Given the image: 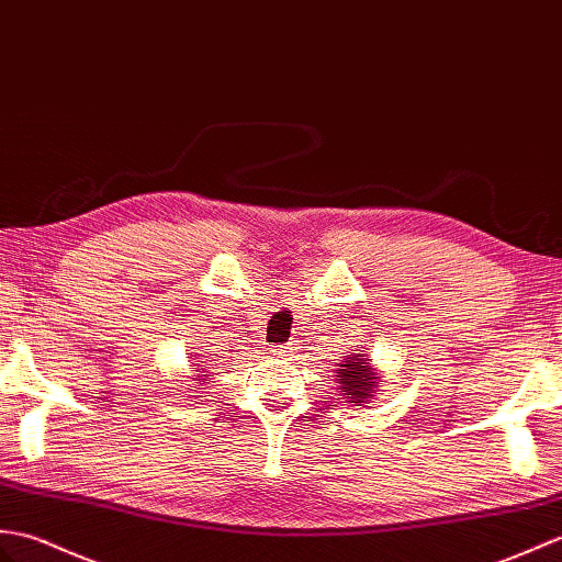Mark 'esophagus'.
Segmentation results:
<instances>
[{
    "instance_id": "34e87169",
    "label": "esophagus",
    "mask_w": 562,
    "mask_h": 562,
    "mask_svg": "<svg viewBox=\"0 0 562 562\" xmlns=\"http://www.w3.org/2000/svg\"><path fill=\"white\" fill-rule=\"evenodd\" d=\"M272 351H276V355H278V357H282V359H292V357H294V347H292V345H286V347H276Z\"/></svg>"
}]
</instances>
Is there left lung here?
I'll list each match as a JSON object with an SVG mask.
<instances>
[{
    "label": "left lung",
    "instance_id": "1",
    "mask_svg": "<svg viewBox=\"0 0 562 562\" xmlns=\"http://www.w3.org/2000/svg\"><path fill=\"white\" fill-rule=\"evenodd\" d=\"M337 373V390L345 397V402L355 404V407H361V404H369L375 400V395H381V383L383 375L371 367V357L361 355V351H355V355H347V359L340 363V369H335Z\"/></svg>",
    "mask_w": 562,
    "mask_h": 562
}]
</instances>
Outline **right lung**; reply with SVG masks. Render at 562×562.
Wrapping results in <instances>:
<instances>
[{"mask_svg": "<svg viewBox=\"0 0 562 562\" xmlns=\"http://www.w3.org/2000/svg\"><path fill=\"white\" fill-rule=\"evenodd\" d=\"M195 381H199V385H191V387H195L193 393H203V385H205V381H207V371L201 369V371H199V378H195ZM191 387H189V390H191ZM193 397H201V395H193Z\"/></svg>", "mask_w": 562, "mask_h": 562, "instance_id": "obj_1", "label": "right lung"}]
</instances>
